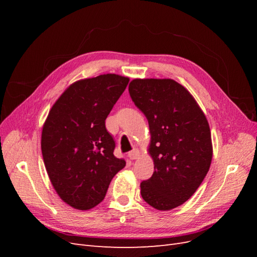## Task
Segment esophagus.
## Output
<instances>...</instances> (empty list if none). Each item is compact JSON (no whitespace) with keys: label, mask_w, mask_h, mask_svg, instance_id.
Masks as SVG:
<instances>
[{"label":"esophagus","mask_w":257,"mask_h":257,"mask_svg":"<svg viewBox=\"0 0 257 257\" xmlns=\"http://www.w3.org/2000/svg\"><path fill=\"white\" fill-rule=\"evenodd\" d=\"M139 155H141V152H139V150L133 149L131 152H128L127 157H128L131 160H136V159L139 158Z\"/></svg>","instance_id":"obj_1"}]
</instances>
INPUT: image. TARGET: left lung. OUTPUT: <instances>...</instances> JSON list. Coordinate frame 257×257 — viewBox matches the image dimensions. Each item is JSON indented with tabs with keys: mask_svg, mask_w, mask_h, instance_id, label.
<instances>
[{
	"mask_svg": "<svg viewBox=\"0 0 257 257\" xmlns=\"http://www.w3.org/2000/svg\"><path fill=\"white\" fill-rule=\"evenodd\" d=\"M128 92L151 133L154 173L141 183L142 196L158 210L174 209L196 192L211 164L206 115L190 92L173 79H134Z\"/></svg>",
	"mask_w": 257,
	"mask_h": 257,
	"instance_id": "1",
	"label": "left lung"
}]
</instances>
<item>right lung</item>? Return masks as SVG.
I'll list each match as a JSON object with an SVG mask.
<instances>
[{
  "label": "right lung",
  "mask_w": 257,
  "mask_h": 257,
  "mask_svg": "<svg viewBox=\"0 0 257 257\" xmlns=\"http://www.w3.org/2000/svg\"><path fill=\"white\" fill-rule=\"evenodd\" d=\"M130 79L114 74L76 81L52 106L42 133V153L50 181L71 207L89 210L106 195L125 166L115 158L105 121Z\"/></svg>",
  "instance_id": "add662e5"
}]
</instances>
